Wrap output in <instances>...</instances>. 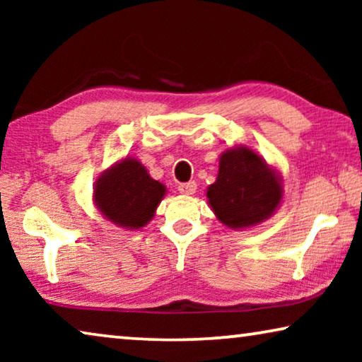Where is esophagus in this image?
Returning a JSON list of instances; mask_svg holds the SVG:
<instances>
[{
	"label": "esophagus",
	"instance_id": "1",
	"mask_svg": "<svg viewBox=\"0 0 362 362\" xmlns=\"http://www.w3.org/2000/svg\"><path fill=\"white\" fill-rule=\"evenodd\" d=\"M196 189H197V185H196L194 181L182 182V185L177 186V191H180L182 196H191V194H194Z\"/></svg>",
	"mask_w": 362,
	"mask_h": 362
}]
</instances>
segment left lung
I'll use <instances>...</instances> for the list:
<instances>
[{
  "instance_id": "obj_1",
  "label": "left lung",
  "mask_w": 362,
  "mask_h": 362,
  "mask_svg": "<svg viewBox=\"0 0 362 362\" xmlns=\"http://www.w3.org/2000/svg\"><path fill=\"white\" fill-rule=\"evenodd\" d=\"M207 202L217 219L230 229H247L270 219L284 199L281 175L247 145L222 153Z\"/></svg>"
}]
</instances>
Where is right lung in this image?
<instances>
[{
	"mask_svg": "<svg viewBox=\"0 0 362 362\" xmlns=\"http://www.w3.org/2000/svg\"><path fill=\"white\" fill-rule=\"evenodd\" d=\"M165 194L166 186L153 180L146 168L133 156L113 163L93 185V204L100 214L128 230L145 227Z\"/></svg>",
	"mask_w": 362,
	"mask_h": 362,
	"instance_id": "1",
	"label": "right lung"
}]
</instances>
